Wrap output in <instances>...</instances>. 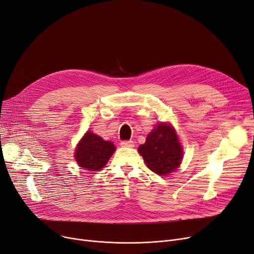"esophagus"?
<instances>
[{
	"mask_svg": "<svg viewBox=\"0 0 254 254\" xmlns=\"http://www.w3.org/2000/svg\"><path fill=\"white\" fill-rule=\"evenodd\" d=\"M120 145L123 147H134V142L131 140L128 141H121Z\"/></svg>",
	"mask_w": 254,
	"mask_h": 254,
	"instance_id": "1",
	"label": "esophagus"
}]
</instances>
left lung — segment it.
Here are the masks:
<instances>
[{
    "label": "left lung",
    "mask_w": 254,
    "mask_h": 254,
    "mask_svg": "<svg viewBox=\"0 0 254 254\" xmlns=\"http://www.w3.org/2000/svg\"><path fill=\"white\" fill-rule=\"evenodd\" d=\"M147 167L159 175H166L180 166L183 159L181 143L174 128L159 124L148 134L144 144L138 147Z\"/></svg>",
    "instance_id": "left-lung-1"
}]
</instances>
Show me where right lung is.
I'll list each match as a JSON object with an SVG mask.
<instances>
[{
	"label": "right lung",
	"instance_id": "obj_1",
	"mask_svg": "<svg viewBox=\"0 0 254 254\" xmlns=\"http://www.w3.org/2000/svg\"><path fill=\"white\" fill-rule=\"evenodd\" d=\"M114 151L115 146L112 142L105 141L102 137L88 131L76 147L74 158L80 167L97 171L105 167Z\"/></svg>",
	"mask_w": 254,
	"mask_h": 254
}]
</instances>
